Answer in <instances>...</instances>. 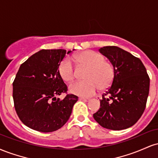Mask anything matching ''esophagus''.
<instances>
[{"instance_id":"esophagus-1","label":"esophagus","mask_w":158,"mask_h":158,"mask_svg":"<svg viewBox=\"0 0 158 158\" xmlns=\"http://www.w3.org/2000/svg\"><path fill=\"white\" fill-rule=\"evenodd\" d=\"M79 99H80V100H82V101H84V102H88V101H90V99H88V98L80 97V98H79Z\"/></svg>"}]
</instances>
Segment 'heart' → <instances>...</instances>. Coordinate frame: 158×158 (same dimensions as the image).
I'll return each instance as SVG.
<instances>
[{"label": "heart", "mask_w": 158, "mask_h": 158, "mask_svg": "<svg viewBox=\"0 0 158 158\" xmlns=\"http://www.w3.org/2000/svg\"><path fill=\"white\" fill-rule=\"evenodd\" d=\"M73 59L79 64L88 68L85 75L86 80L77 81L70 86V93L80 97H90L99 89L108 88L114 78L113 65L105 60V57L94 50H85L73 56ZM59 73L66 82H70L75 77V70L71 61L64 59L59 66Z\"/></svg>", "instance_id": "obj_1"}]
</instances>
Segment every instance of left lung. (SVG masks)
<instances>
[{
	"label": "left lung",
	"mask_w": 158,
	"mask_h": 158,
	"mask_svg": "<svg viewBox=\"0 0 158 158\" xmlns=\"http://www.w3.org/2000/svg\"><path fill=\"white\" fill-rule=\"evenodd\" d=\"M99 51L113 65L114 78L93 117L103 128L126 129L135 125L144 111L149 77L140 59L130 52L116 46L103 47Z\"/></svg>",
	"instance_id": "8db88e82"
}]
</instances>
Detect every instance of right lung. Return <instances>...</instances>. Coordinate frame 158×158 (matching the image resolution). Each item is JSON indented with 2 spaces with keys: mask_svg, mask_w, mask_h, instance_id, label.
Listing matches in <instances>:
<instances>
[{
  "mask_svg": "<svg viewBox=\"0 0 158 158\" xmlns=\"http://www.w3.org/2000/svg\"><path fill=\"white\" fill-rule=\"evenodd\" d=\"M65 50H41L20 66L13 81L14 106L25 126L40 132H52L61 128L70 118L78 100L67 94L62 100L56 97L68 88L59 73Z\"/></svg>",
  "mask_w": 158,
  "mask_h": 158,
  "instance_id": "1",
  "label": "right lung"
}]
</instances>
